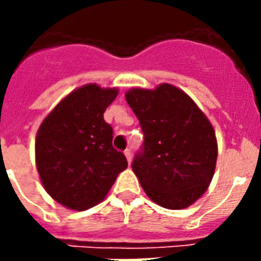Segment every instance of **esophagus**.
I'll list each match as a JSON object with an SVG mask.
<instances>
[{"instance_id": "obj_1", "label": "esophagus", "mask_w": 261, "mask_h": 261, "mask_svg": "<svg viewBox=\"0 0 261 261\" xmlns=\"http://www.w3.org/2000/svg\"><path fill=\"white\" fill-rule=\"evenodd\" d=\"M124 155H126V159H127V161H128V164H131V160H133V154H131L130 149H127V150L124 151Z\"/></svg>"}]
</instances>
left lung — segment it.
Instances as JSON below:
<instances>
[{
    "label": "left lung",
    "instance_id": "1",
    "mask_svg": "<svg viewBox=\"0 0 261 261\" xmlns=\"http://www.w3.org/2000/svg\"><path fill=\"white\" fill-rule=\"evenodd\" d=\"M126 100L145 135L131 165L143 191L169 210L191 206L206 192L215 172L218 145L210 120L171 84L133 88Z\"/></svg>",
    "mask_w": 261,
    "mask_h": 261
}]
</instances>
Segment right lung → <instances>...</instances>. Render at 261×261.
Segmentation results:
<instances>
[{"label": "right lung", "mask_w": 261, "mask_h": 261, "mask_svg": "<svg viewBox=\"0 0 261 261\" xmlns=\"http://www.w3.org/2000/svg\"><path fill=\"white\" fill-rule=\"evenodd\" d=\"M116 96V88L87 84L62 98L39 127L35 157L42 184L70 210L101 202L127 168L124 154L112 146V127L104 120Z\"/></svg>", "instance_id": "1"}]
</instances>
